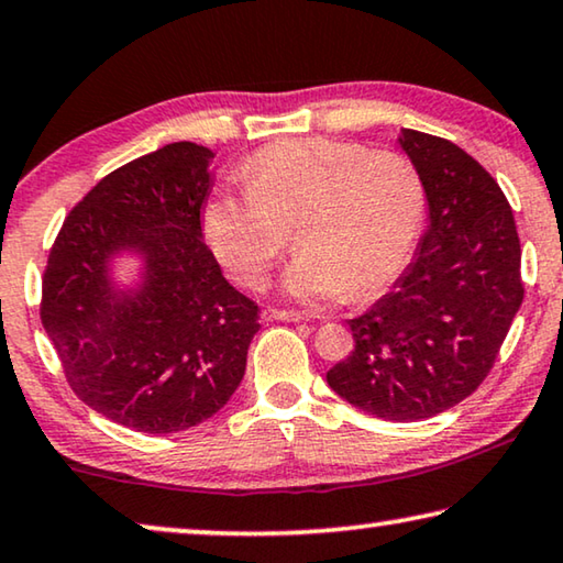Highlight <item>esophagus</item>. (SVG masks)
I'll list each match as a JSON object with an SVG mask.
<instances>
[{"instance_id":"34e87169","label":"esophagus","mask_w":563,"mask_h":563,"mask_svg":"<svg viewBox=\"0 0 563 563\" xmlns=\"http://www.w3.org/2000/svg\"><path fill=\"white\" fill-rule=\"evenodd\" d=\"M263 318L265 320H290V323H298V320H302V316L296 313V310H285V308H265Z\"/></svg>"}]
</instances>
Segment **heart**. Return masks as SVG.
Listing matches in <instances>:
<instances>
[{
	"instance_id": "1",
	"label": "heart",
	"mask_w": 563,
	"mask_h": 563,
	"mask_svg": "<svg viewBox=\"0 0 563 563\" xmlns=\"http://www.w3.org/2000/svg\"><path fill=\"white\" fill-rule=\"evenodd\" d=\"M243 187L202 208L212 253L245 288H263L290 243L285 288L302 300L380 292L404 271L421 233L426 190L396 150L300 137L273 142L240 167Z\"/></svg>"
}]
</instances>
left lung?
<instances>
[{"mask_svg": "<svg viewBox=\"0 0 563 563\" xmlns=\"http://www.w3.org/2000/svg\"><path fill=\"white\" fill-rule=\"evenodd\" d=\"M428 198V228L396 288L347 320L353 351L328 371L347 404L421 421L486 380L523 300L511 205L488 169L451 140L404 130Z\"/></svg>", "mask_w": 563, "mask_h": 563, "instance_id": "obj_1", "label": "left lung"}]
</instances>
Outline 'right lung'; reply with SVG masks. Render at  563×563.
<instances>
[{"mask_svg": "<svg viewBox=\"0 0 563 563\" xmlns=\"http://www.w3.org/2000/svg\"><path fill=\"white\" fill-rule=\"evenodd\" d=\"M212 153L173 142L102 177L62 222L42 275L40 318L79 400L142 433H177L228 404L245 376L257 302L202 243ZM146 253L148 283L118 299L103 261Z\"/></svg>", "mask_w": 563, "mask_h": 563, "instance_id": "add662e5", "label": "right lung"}]
</instances>
